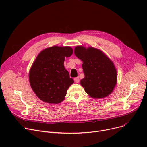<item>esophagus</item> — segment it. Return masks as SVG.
I'll list each match as a JSON object with an SVG mask.
<instances>
[{
  "mask_svg": "<svg viewBox=\"0 0 147 147\" xmlns=\"http://www.w3.org/2000/svg\"><path fill=\"white\" fill-rule=\"evenodd\" d=\"M74 82L75 83H79V78H75L74 79Z\"/></svg>",
  "mask_w": 147,
  "mask_h": 147,
  "instance_id": "esophagus-1",
  "label": "esophagus"
}]
</instances>
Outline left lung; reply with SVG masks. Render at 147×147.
I'll return each instance as SVG.
<instances>
[{"instance_id": "left-lung-1", "label": "left lung", "mask_w": 147, "mask_h": 147, "mask_svg": "<svg viewBox=\"0 0 147 147\" xmlns=\"http://www.w3.org/2000/svg\"><path fill=\"white\" fill-rule=\"evenodd\" d=\"M75 55L83 61L84 78L80 81L84 90L92 98L109 95L117 83L116 69L111 60L99 49L77 46Z\"/></svg>"}]
</instances>
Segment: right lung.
Segmentation results:
<instances>
[{
  "instance_id": "1",
  "label": "right lung",
  "mask_w": 147,
  "mask_h": 147,
  "mask_svg": "<svg viewBox=\"0 0 147 147\" xmlns=\"http://www.w3.org/2000/svg\"><path fill=\"white\" fill-rule=\"evenodd\" d=\"M73 53L69 46H54L38 54L29 72L30 86L42 101L59 104L65 99L67 89L74 83L64 68L65 58Z\"/></svg>"
}]
</instances>
